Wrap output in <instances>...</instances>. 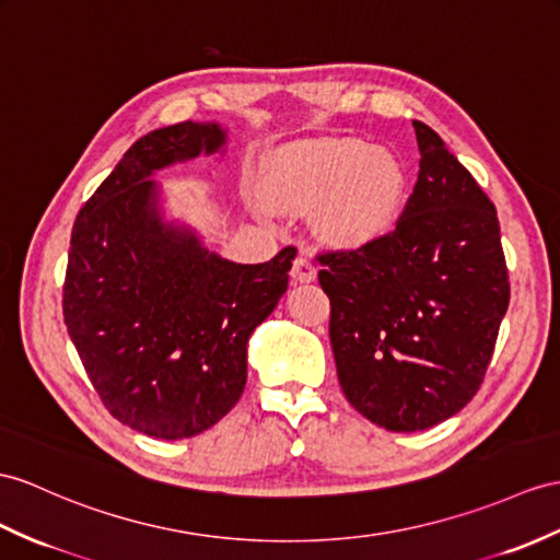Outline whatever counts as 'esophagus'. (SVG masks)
Returning <instances> with one entry per match:
<instances>
[{
  "mask_svg": "<svg viewBox=\"0 0 560 560\" xmlns=\"http://www.w3.org/2000/svg\"><path fill=\"white\" fill-rule=\"evenodd\" d=\"M290 276L294 284H308L316 280V266H313L306 256H296Z\"/></svg>",
  "mask_w": 560,
  "mask_h": 560,
  "instance_id": "obj_1",
  "label": "esophagus"
}]
</instances>
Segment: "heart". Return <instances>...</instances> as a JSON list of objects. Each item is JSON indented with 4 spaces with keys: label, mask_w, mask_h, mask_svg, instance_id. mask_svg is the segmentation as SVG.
Wrapping results in <instances>:
<instances>
[{
    "label": "heart",
    "mask_w": 560,
    "mask_h": 560,
    "mask_svg": "<svg viewBox=\"0 0 560 560\" xmlns=\"http://www.w3.org/2000/svg\"><path fill=\"white\" fill-rule=\"evenodd\" d=\"M264 197L284 213L313 211L316 235L332 249L359 252L399 225L408 173L385 147L353 138L280 147L264 166Z\"/></svg>",
    "instance_id": "heart-1"
}]
</instances>
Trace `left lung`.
Here are the masks:
<instances>
[{
    "instance_id": "obj_1",
    "label": "left lung",
    "mask_w": 560,
    "mask_h": 560,
    "mask_svg": "<svg viewBox=\"0 0 560 560\" xmlns=\"http://www.w3.org/2000/svg\"><path fill=\"white\" fill-rule=\"evenodd\" d=\"M413 128L420 173L397 230L320 256L318 272L339 385L389 432L428 430L475 397L511 296L494 203L438 132Z\"/></svg>"
}]
</instances>
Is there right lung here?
Masks as SVG:
<instances>
[{
  "label": "right lung",
  "mask_w": 560,
  "mask_h": 560,
  "mask_svg": "<svg viewBox=\"0 0 560 560\" xmlns=\"http://www.w3.org/2000/svg\"><path fill=\"white\" fill-rule=\"evenodd\" d=\"M218 120L147 132L78 213L63 320L92 387L122 425L185 440L215 425L247 385L249 337L288 292L296 252L235 264L168 215L154 175L225 154Z\"/></svg>",
  "instance_id": "1"
}]
</instances>
